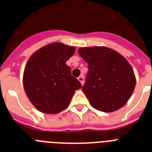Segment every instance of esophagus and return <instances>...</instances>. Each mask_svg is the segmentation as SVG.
Returning <instances> with one entry per match:
<instances>
[{
    "label": "esophagus",
    "instance_id": "esophagus-1",
    "mask_svg": "<svg viewBox=\"0 0 152 152\" xmlns=\"http://www.w3.org/2000/svg\"><path fill=\"white\" fill-rule=\"evenodd\" d=\"M77 79H78L79 81L81 83V84H84V77H83V76H79V77H77Z\"/></svg>",
    "mask_w": 152,
    "mask_h": 152
}]
</instances>
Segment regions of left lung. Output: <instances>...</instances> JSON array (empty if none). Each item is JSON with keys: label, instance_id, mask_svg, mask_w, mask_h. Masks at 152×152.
Here are the masks:
<instances>
[{"label": "left lung", "instance_id": "1", "mask_svg": "<svg viewBox=\"0 0 152 152\" xmlns=\"http://www.w3.org/2000/svg\"><path fill=\"white\" fill-rule=\"evenodd\" d=\"M78 54L88 64L82 91L91 105L106 113L123 107L135 87L134 72L127 60L107 47L80 48Z\"/></svg>", "mask_w": 152, "mask_h": 152}]
</instances>
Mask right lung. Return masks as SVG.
I'll return each instance as SVG.
<instances>
[{
  "instance_id": "obj_1",
  "label": "right lung",
  "mask_w": 152,
  "mask_h": 152,
  "mask_svg": "<svg viewBox=\"0 0 152 152\" xmlns=\"http://www.w3.org/2000/svg\"><path fill=\"white\" fill-rule=\"evenodd\" d=\"M75 50L73 46L54 42L36 51L28 60L23 74L24 89L40 112L56 114L64 110L75 91L81 88L66 64Z\"/></svg>"
}]
</instances>
